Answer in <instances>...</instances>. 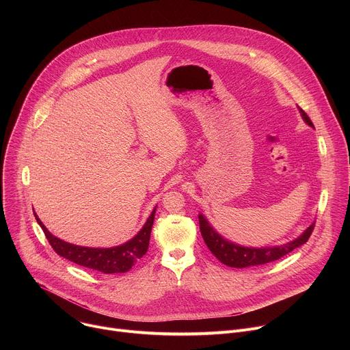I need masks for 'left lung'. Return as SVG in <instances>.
<instances>
[{
  "label": "left lung",
  "mask_w": 350,
  "mask_h": 350,
  "mask_svg": "<svg viewBox=\"0 0 350 350\" xmlns=\"http://www.w3.org/2000/svg\"><path fill=\"white\" fill-rule=\"evenodd\" d=\"M299 108V107H297ZM299 112H301L302 119L305 120L306 124L310 127H314L309 116L305 113L304 109L299 108ZM199 228H201V234L204 237L205 243L211 249V252L226 266L228 267H235V269H243V267H252V266H260L266 263L275 262L289 252H292L293 249L302 246L304 243L308 242L309 237L312 235V231L314 228V223H312L301 235L297 238L275 245V246H262V247H252V246H242L238 243H234L228 241L227 238L221 237L206 220V217L199 213Z\"/></svg>",
  "instance_id": "8db88e82"
}]
</instances>
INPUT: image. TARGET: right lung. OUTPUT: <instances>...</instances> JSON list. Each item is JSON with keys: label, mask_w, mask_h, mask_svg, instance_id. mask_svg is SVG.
Returning <instances> with one entry per match:
<instances>
[{"label": "right lung", "mask_w": 350, "mask_h": 350, "mask_svg": "<svg viewBox=\"0 0 350 350\" xmlns=\"http://www.w3.org/2000/svg\"><path fill=\"white\" fill-rule=\"evenodd\" d=\"M155 212L157 206L154 208L151 216L148 217L142 228L137 232V235H134L127 242L112 247H90L62 241L46 230V227L42 224V221L38 219L36 213L34 216L37 223L42 228L48 242L51 243L54 251L59 256L91 270L101 271L104 274H113L129 271L146 254L155 219Z\"/></svg>", "instance_id": "1"}]
</instances>
